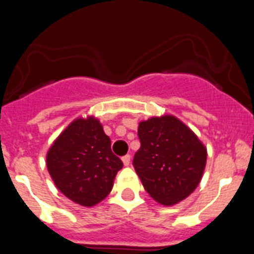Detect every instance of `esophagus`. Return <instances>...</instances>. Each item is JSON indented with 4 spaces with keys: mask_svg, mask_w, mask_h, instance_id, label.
<instances>
[{
    "mask_svg": "<svg viewBox=\"0 0 254 254\" xmlns=\"http://www.w3.org/2000/svg\"><path fill=\"white\" fill-rule=\"evenodd\" d=\"M122 161L126 167H128L129 163H131V155H125V156L122 158Z\"/></svg>",
    "mask_w": 254,
    "mask_h": 254,
    "instance_id": "34e87169",
    "label": "esophagus"
}]
</instances>
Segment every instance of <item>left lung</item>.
<instances>
[{
  "label": "left lung",
  "instance_id": "left-lung-1",
  "mask_svg": "<svg viewBox=\"0 0 254 254\" xmlns=\"http://www.w3.org/2000/svg\"><path fill=\"white\" fill-rule=\"evenodd\" d=\"M137 134L141 146L132 164L147 193L167 206L190 196L202 178L207 158L196 134L173 116L143 121Z\"/></svg>",
  "mask_w": 254,
  "mask_h": 254
}]
</instances>
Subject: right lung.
I'll return each instance as SVG.
<instances>
[{"label":"right lung","instance_id":"right-lung-1","mask_svg":"<svg viewBox=\"0 0 254 254\" xmlns=\"http://www.w3.org/2000/svg\"><path fill=\"white\" fill-rule=\"evenodd\" d=\"M122 167V160L112 152L111 138L93 117L73 121L47 154V168L56 187L87 207L109 194Z\"/></svg>","mask_w":254,"mask_h":254}]
</instances>
